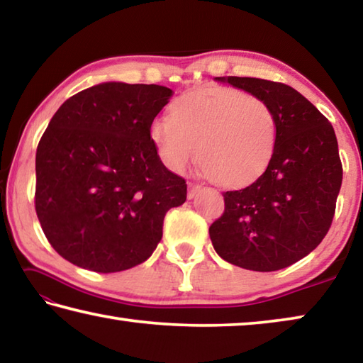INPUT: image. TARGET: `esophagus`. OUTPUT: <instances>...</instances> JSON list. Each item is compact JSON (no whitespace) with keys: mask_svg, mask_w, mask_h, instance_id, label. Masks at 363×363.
<instances>
[{"mask_svg":"<svg viewBox=\"0 0 363 363\" xmlns=\"http://www.w3.org/2000/svg\"><path fill=\"white\" fill-rule=\"evenodd\" d=\"M200 190H201V186H199V184H192V182H190V184H189L187 196H189V199H194V196H195L196 194H199Z\"/></svg>","mask_w":363,"mask_h":363,"instance_id":"esophagus-1","label":"esophagus"}]
</instances>
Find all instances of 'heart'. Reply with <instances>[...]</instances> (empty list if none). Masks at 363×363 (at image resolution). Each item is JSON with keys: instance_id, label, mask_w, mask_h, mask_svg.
Masks as SVG:
<instances>
[{"instance_id": "obj_1", "label": "heart", "mask_w": 363, "mask_h": 363, "mask_svg": "<svg viewBox=\"0 0 363 363\" xmlns=\"http://www.w3.org/2000/svg\"><path fill=\"white\" fill-rule=\"evenodd\" d=\"M150 139L162 162L182 173L200 162L220 186L240 187L259 177L277 144V118L266 101L232 88H205L182 94L171 118H155Z\"/></svg>"}]
</instances>
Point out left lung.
<instances>
[{
  "label": "left lung",
  "instance_id": "1",
  "mask_svg": "<svg viewBox=\"0 0 363 363\" xmlns=\"http://www.w3.org/2000/svg\"><path fill=\"white\" fill-rule=\"evenodd\" d=\"M266 101L277 144L266 171L224 192V213L210 225L216 253L233 266L272 272L315 250L331 225L342 164L331 123L291 86L261 78H218Z\"/></svg>",
  "mask_w": 363,
  "mask_h": 363
}]
</instances>
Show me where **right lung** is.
I'll list each match as a JSON object with an SVG mask.
<instances>
[{
    "mask_svg": "<svg viewBox=\"0 0 363 363\" xmlns=\"http://www.w3.org/2000/svg\"><path fill=\"white\" fill-rule=\"evenodd\" d=\"M173 91L101 83L72 96L36 149L35 210L48 242L78 267L110 274L149 259L168 210L187 199L150 139Z\"/></svg>",
    "mask_w": 363,
    "mask_h": 363,
    "instance_id": "right-lung-1",
    "label": "right lung"
}]
</instances>
